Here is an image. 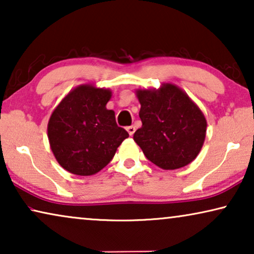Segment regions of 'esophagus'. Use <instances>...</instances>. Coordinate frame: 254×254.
Instances as JSON below:
<instances>
[{"label": "esophagus", "instance_id": "34e87169", "mask_svg": "<svg viewBox=\"0 0 254 254\" xmlns=\"http://www.w3.org/2000/svg\"><path fill=\"white\" fill-rule=\"evenodd\" d=\"M126 129L128 131V134H129L130 136H133V134L135 133V127L134 126H129V127H127Z\"/></svg>", "mask_w": 254, "mask_h": 254}]
</instances>
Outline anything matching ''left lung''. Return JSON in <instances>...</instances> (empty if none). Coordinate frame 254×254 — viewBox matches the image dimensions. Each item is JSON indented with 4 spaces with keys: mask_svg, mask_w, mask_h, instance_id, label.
Returning a JSON list of instances; mask_svg holds the SVG:
<instances>
[{
    "mask_svg": "<svg viewBox=\"0 0 254 254\" xmlns=\"http://www.w3.org/2000/svg\"><path fill=\"white\" fill-rule=\"evenodd\" d=\"M142 127L134 141L149 161L163 170L192 163L202 148L207 120L189 95L172 83L158 89H137Z\"/></svg>",
    "mask_w": 254,
    "mask_h": 254,
    "instance_id": "left-lung-1",
    "label": "left lung"
}]
</instances>
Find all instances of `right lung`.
Segmentation results:
<instances>
[{"label":"right lung","instance_id":"right-lung-1","mask_svg":"<svg viewBox=\"0 0 254 254\" xmlns=\"http://www.w3.org/2000/svg\"><path fill=\"white\" fill-rule=\"evenodd\" d=\"M110 89L82 84L69 91L51 114L47 136L59 164L72 175L92 176L111 162L129 135L106 104Z\"/></svg>","mask_w":254,"mask_h":254}]
</instances>
